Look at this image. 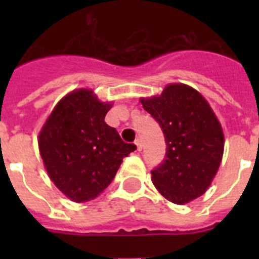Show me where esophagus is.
I'll list each match as a JSON object with an SVG mask.
<instances>
[{
    "mask_svg": "<svg viewBox=\"0 0 259 259\" xmlns=\"http://www.w3.org/2000/svg\"><path fill=\"white\" fill-rule=\"evenodd\" d=\"M135 145H136V148H137V150H139V152H140V150L143 149V144H141V141L139 140V139H137V140L135 141Z\"/></svg>",
    "mask_w": 259,
    "mask_h": 259,
    "instance_id": "34e87169",
    "label": "esophagus"
}]
</instances>
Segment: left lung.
Here are the masks:
<instances>
[{"label": "left lung", "mask_w": 259, "mask_h": 259, "mask_svg": "<svg viewBox=\"0 0 259 259\" xmlns=\"http://www.w3.org/2000/svg\"><path fill=\"white\" fill-rule=\"evenodd\" d=\"M144 109L159 123L166 158L152 171V182L166 200L185 205L211 185L224 152L221 122L198 91L167 84L159 96L141 97Z\"/></svg>", "instance_id": "1"}]
</instances>
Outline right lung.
I'll use <instances>...</instances> for the list:
<instances>
[{
    "instance_id": "right-lung-1",
    "label": "right lung",
    "mask_w": 259,
    "mask_h": 259,
    "mask_svg": "<svg viewBox=\"0 0 259 259\" xmlns=\"http://www.w3.org/2000/svg\"><path fill=\"white\" fill-rule=\"evenodd\" d=\"M111 106L92 89H75L59 100L38 132V150L50 180L74 202L102 193L123 158L136 149L105 122Z\"/></svg>"
}]
</instances>
